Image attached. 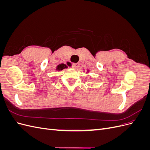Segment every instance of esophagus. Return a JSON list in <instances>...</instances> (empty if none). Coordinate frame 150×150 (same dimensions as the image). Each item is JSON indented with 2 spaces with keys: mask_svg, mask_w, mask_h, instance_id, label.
Masks as SVG:
<instances>
[{
  "mask_svg": "<svg viewBox=\"0 0 150 150\" xmlns=\"http://www.w3.org/2000/svg\"><path fill=\"white\" fill-rule=\"evenodd\" d=\"M79 66H80L79 63H73V64H72V67L76 69H78V68L79 67Z\"/></svg>",
  "mask_w": 150,
  "mask_h": 150,
  "instance_id": "1",
  "label": "esophagus"
}]
</instances>
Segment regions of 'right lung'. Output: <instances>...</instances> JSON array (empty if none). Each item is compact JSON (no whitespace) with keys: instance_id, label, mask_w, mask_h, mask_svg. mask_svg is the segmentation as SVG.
<instances>
[{"instance_id":"obj_1","label":"right lung","mask_w":150,"mask_h":150,"mask_svg":"<svg viewBox=\"0 0 150 150\" xmlns=\"http://www.w3.org/2000/svg\"><path fill=\"white\" fill-rule=\"evenodd\" d=\"M67 65L69 66V64H68V63H67ZM67 66L66 64H59V66H57V70H58V71H61V70H62L63 69H65V68H67Z\"/></svg>"}]
</instances>
